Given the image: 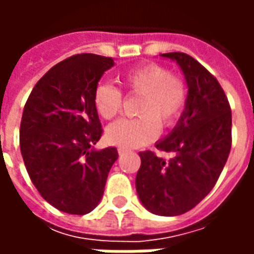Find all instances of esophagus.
<instances>
[{"mask_svg":"<svg viewBox=\"0 0 254 254\" xmlns=\"http://www.w3.org/2000/svg\"><path fill=\"white\" fill-rule=\"evenodd\" d=\"M125 152H127V148H122V147H120V148H118V154L120 155H124Z\"/></svg>","mask_w":254,"mask_h":254,"instance_id":"34e87169","label":"esophagus"}]
</instances>
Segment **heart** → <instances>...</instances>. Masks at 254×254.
Returning <instances> with one entry per match:
<instances>
[{
	"instance_id": "b5f03b06",
	"label": "heart",
	"mask_w": 254,
	"mask_h": 254,
	"mask_svg": "<svg viewBox=\"0 0 254 254\" xmlns=\"http://www.w3.org/2000/svg\"><path fill=\"white\" fill-rule=\"evenodd\" d=\"M129 92L143 95L137 118H120L106 129V137L114 145L134 148L158 137L160 127H171L181 117L187 102V88L181 78L158 64H148L122 74ZM94 105L102 118L110 120L122 107V92L110 83L99 84Z\"/></svg>"
}]
</instances>
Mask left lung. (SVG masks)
Here are the masks:
<instances>
[{"label": "left lung", "instance_id": "8db88e82", "mask_svg": "<svg viewBox=\"0 0 254 254\" xmlns=\"http://www.w3.org/2000/svg\"><path fill=\"white\" fill-rule=\"evenodd\" d=\"M160 57L174 61L184 73L187 102L173 130L156 141L170 158L138 154L136 190L149 212L177 216L196 207L218 181L231 148V110L218 80L194 58L185 53Z\"/></svg>", "mask_w": 254, "mask_h": 254}]
</instances>
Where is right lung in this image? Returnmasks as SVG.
<instances>
[{
  "instance_id": "obj_1",
  "label": "right lung",
  "mask_w": 254,
  "mask_h": 254,
  "mask_svg": "<svg viewBox=\"0 0 254 254\" xmlns=\"http://www.w3.org/2000/svg\"><path fill=\"white\" fill-rule=\"evenodd\" d=\"M111 57L77 54L36 83L20 124V149L31 181L53 207L91 212L102 200L116 147L94 148L102 136L95 89Z\"/></svg>"
}]
</instances>
